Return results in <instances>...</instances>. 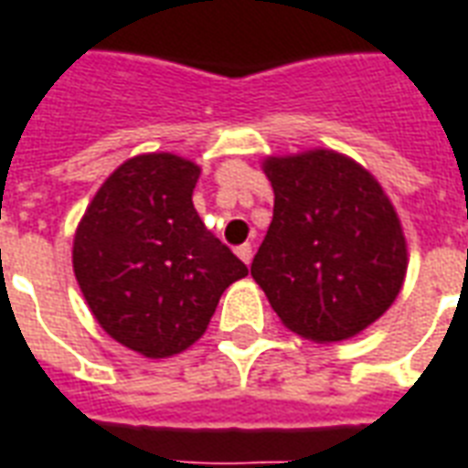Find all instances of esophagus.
<instances>
[{"label":"esophagus","mask_w":468,"mask_h":468,"mask_svg":"<svg viewBox=\"0 0 468 468\" xmlns=\"http://www.w3.org/2000/svg\"><path fill=\"white\" fill-rule=\"evenodd\" d=\"M235 255H238V258H240V261H243L245 265H248V262L252 261V245L250 243L238 245V248H235Z\"/></svg>","instance_id":"obj_1"}]
</instances>
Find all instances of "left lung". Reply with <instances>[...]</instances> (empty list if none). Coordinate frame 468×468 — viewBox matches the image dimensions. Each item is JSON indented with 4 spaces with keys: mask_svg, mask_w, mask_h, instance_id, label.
I'll use <instances>...</instances> for the list:
<instances>
[{
    "mask_svg": "<svg viewBox=\"0 0 468 468\" xmlns=\"http://www.w3.org/2000/svg\"><path fill=\"white\" fill-rule=\"evenodd\" d=\"M272 223L250 272L287 330L340 342L399 295L407 243L382 186L335 151L268 158Z\"/></svg>",
    "mask_w": 468,
    "mask_h": 468,
    "instance_id": "1",
    "label": "left lung"
}]
</instances>
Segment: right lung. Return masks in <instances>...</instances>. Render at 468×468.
<instances>
[{
  "label": "right lung",
  "mask_w": 468,
  "mask_h": 468,
  "mask_svg": "<svg viewBox=\"0 0 468 468\" xmlns=\"http://www.w3.org/2000/svg\"><path fill=\"white\" fill-rule=\"evenodd\" d=\"M200 168L173 154L111 173L74 238V272L93 317L144 357L178 355L206 332L225 287L248 275L193 207Z\"/></svg>",
  "instance_id": "obj_1"
}]
</instances>
